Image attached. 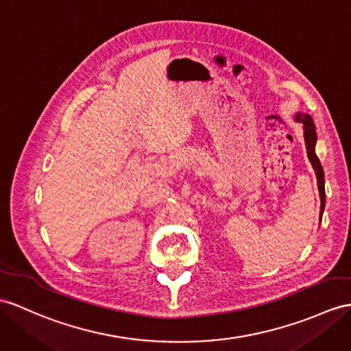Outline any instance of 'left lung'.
Listing matches in <instances>:
<instances>
[{"label": "left lung", "instance_id": "obj_1", "mask_svg": "<svg viewBox=\"0 0 351 351\" xmlns=\"http://www.w3.org/2000/svg\"><path fill=\"white\" fill-rule=\"evenodd\" d=\"M295 121L302 123V130H304V140H305V147H306V155H308V159L311 162V165L315 171V177H317V186H319V193H320V220L322 215L324 211V202H326V193H324V173H323V167L320 164V160L315 155V144H317V132H315V125L313 122V119L310 114L301 113L298 111L295 114Z\"/></svg>", "mask_w": 351, "mask_h": 351}]
</instances>
